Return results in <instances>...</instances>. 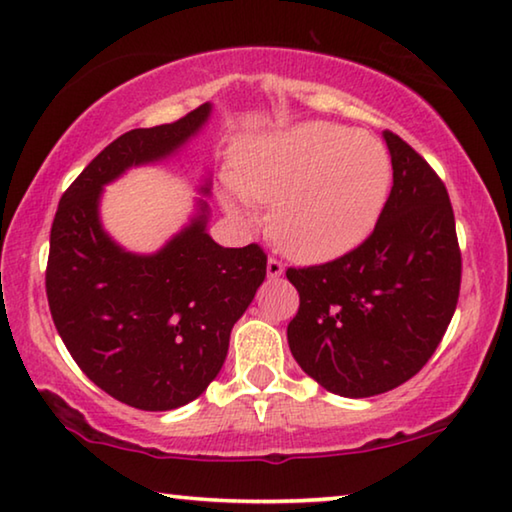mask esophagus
<instances>
[{"instance_id":"obj_1","label":"esophagus","mask_w":512,"mask_h":512,"mask_svg":"<svg viewBox=\"0 0 512 512\" xmlns=\"http://www.w3.org/2000/svg\"><path fill=\"white\" fill-rule=\"evenodd\" d=\"M284 273V266H282V262L280 259H275V257H271L266 262V275L271 277V280H277V277H280Z\"/></svg>"}]
</instances>
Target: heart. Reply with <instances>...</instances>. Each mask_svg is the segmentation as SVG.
Listing matches in <instances>:
<instances>
[{"instance_id":"1","label":"heart","mask_w":512,"mask_h":512,"mask_svg":"<svg viewBox=\"0 0 512 512\" xmlns=\"http://www.w3.org/2000/svg\"><path fill=\"white\" fill-rule=\"evenodd\" d=\"M223 205L246 221L248 203H273L271 232L305 264L334 262L375 232L393 185L386 146L354 128L307 121L257 137L237 153Z\"/></svg>"}]
</instances>
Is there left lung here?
Segmentation results:
<instances>
[{"label":"left lung","instance_id":"1","mask_svg":"<svg viewBox=\"0 0 512 512\" xmlns=\"http://www.w3.org/2000/svg\"><path fill=\"white\" fill-rule=\"evenodd\" d=\"M393 189L377 228L334 262L289 268L300 309L293 359L329 393L393 391L431 359L461 291V250L443 180L402 137L384 133Z\"/></svg>","mask_w":512,"mask_h":512}]
</instances>
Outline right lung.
Returning a JSON list of instances; mask_svg holds the SVG:
<instances>
[{"label":"right lung","instance_id":"1","mask_svg":"<svg viewBox=\"0 0 512 512\" xmlns=\"http://www.w3.org/2000/svg\"><path fill=\"white\" fill-rule=\"evenodd\" d=\"M212 103L173 124L135 128L69 185L51 225L47 300L65 348L101 391L142 411L196 400L219 375L230 332L266 277L257 244L223 248L210 205L155 253H131L101 223L103 187L128 169L176 158L203 131ZM198 192L210 196V178Z\"/></svg>","mask_w":512,"mask_h":512}]
</instances>
